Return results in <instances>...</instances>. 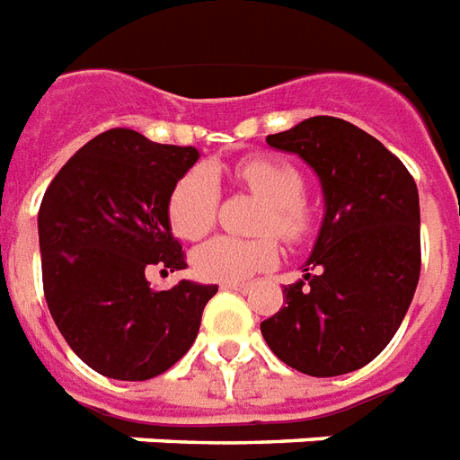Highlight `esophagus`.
Listing matches in <instances>:
<instances>
[{"instance_id":"1","label":"esophagus","mask_w":460,"mask_h":460,"mask_svg":"<svg viewBox=\"0 0 460 460\" xmlns=\"http://www.w3.org/2000/svg\"><path fill=\"white\" fill-rule=\"evenodd\" d=\"M221 290L248 292V290H251V285H246V282H221Z\"/></svg>"}]
</instances>
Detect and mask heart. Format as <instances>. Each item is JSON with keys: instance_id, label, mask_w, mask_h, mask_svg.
I'll return each instance as SVG.
<instances>
[{"instance_id": "1", "label": "heart", "mask_w": 460, "mask_h": 460, "mask_svg": "<svg viewBox=\"0 0 460 460\" xmlns=\"http://www.w3.org/2000/svg\"><path fill=\"white\" fill-rule=\"evenodd\" d=\"M234 178L263 202L258 231H273L285 241L305 239L312 229V209L302 199L305 180L297 168L278 158H248L234 170ZM170 224L180 239L195 241L212 229L217 192L212 178L195 170L180 180L170 195ZM278 263V246L270 236L234 239L214 236L192 253V268L204 280L241 282Z\"/></svg>"}]
</instances>
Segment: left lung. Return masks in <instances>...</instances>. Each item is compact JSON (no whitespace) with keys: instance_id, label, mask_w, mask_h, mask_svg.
Wrapping results in <instances>:
<instances>
[{"instance_id":"1","label":"left lung","mask_w":460,"mask_h":460,"mask_svg":"<svg viewBox=\"0 0 460 460\" xmlns=\"http://www.w3.org/2000/svg\"><path fill=\"white\" fill-rule=\"evenodd\" d=\"M265 141L314 170L324 217L302 280L285 285V307L261 334L299 373L363 368L400 329L420 282L417 185L400 158L343 119H305Z\"/></svg>"}]
</instances>
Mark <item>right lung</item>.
Returning a JSON list of instances; mask_svg holds the SVG:
<instances>
[{"instance_id":"obj_1","label":"right lung","mask_w":460,"mask_h":460,"mask_svg":"<svg viewBox=\"0 0 460 460\" xmlns=\"http://www.w3.org/2000/svg\"><path fill=\"white\" fill-rule=\"evenodd\" d=\"M192 146H163L111 128L60 168L39 209L40 268L50 316L92 370L148 380L195 343L217 285L151 288L148 265L185 270L170 195L197 163Z\"/></svg>"}]
</instances>
